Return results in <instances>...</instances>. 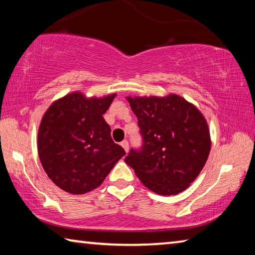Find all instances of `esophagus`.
<instances>
[{
    "instance_id": "obj_1",
    "label": "esophagus",
    "mask_w": 255,
    "mask_h": 255,
    "mask_svg": "<svg viewBox=\"0 0 255 255\" xmlns=\"http://www.w3.org/2000/svg\"><path fill=\"white\" fill-rule=\"evenodd\" d=\"M120 145H122L123 148L126 150V153L129 152V145H128V141L127 140H123L122 143H120Z\"/></svg>"
}]
</instances>
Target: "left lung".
I'll return each instance as SVG.
<instances>
[{
	"label": "left lung",
	"mask_w": 255,
	"mask_h": 255,
	"mask_svg": "<svg viewBox=\"0 0 255 255\" xmlns=\"http://www.w3.org/2000/svg\"><path fill=\"white\" fill-rule=\"evenodd\" d=\"M138 119L143 147L126 162L146 188L161 196L184 191L204 169L211 148L207 120L178 94L126 97Z\"/></svg>",
	"instance_id": "8db88e82"
}]
</instances>
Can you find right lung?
I'll return each mask as SVG.
<instances>
[{"instance_id": "right-lung-1", "label": "right lung", "mask_w": 255, "mask_h": 255, "mask_svg": "<svg viewBox=\"0 0 255 255\" xmlns=\"http://www.w3.org/2000/svg\"><path fill=\"white\" fill-rule=\"evenodd\" d=\"M117 94L88 98L80 91L55 100L42 116L38 155L48 178L64 191L97 189L124 155L103 115Z\"/></svg>"}]
</instances>
